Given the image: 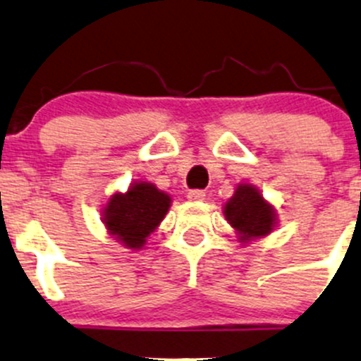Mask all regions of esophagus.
<instances>
[{"mask_svg":"<svg viewBox=\"0 0 361 361\" xmlns=\"http://www.w3.org/2000/svg\"><path fill=\"white\" fill-rule=\"evenodd\" d=\"M187 197L190 199V201H204V197H206V192H204V190H190V192H188Z\"/></svg>","mask_w":361,"mask_h":361,"instance_id":"34e87169","label":"esophagus"}]
</instances>
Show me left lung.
Here are the masks:
<instances>
[{
    "mask_svg": "<svg viewBox=\"0 0 361 361\" xmlns=\"http://www.w3.org/2000/svg\"><path fill=\"white\" fill-rule=\"evenodd\" d=\"M224 213L243 243L271 234L276 224L274 209L253 185H239L234 197L225 204Z\"/></svg>",
    "mask_w": 361,
    "mask_h": 361,
    "instance_id": "8db88e82",
    "label": "left lung"
}]
</instances>
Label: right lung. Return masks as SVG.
<instances>
[{
  "label": "right lung",
  "instance_id": "obj_1",
  "mask_svg": "<svg viewBox=\"0 0 361 361\" xmlns=\"http://www.w3.org/2000/svg\"><path fill=\"white\" fill-rule=\"evenodd\" d=\"M171 206L169 195L155 185L134 183L126 194H115L104 209V224L127 248L140 250L157 228Z\"/></svg>",
  "mask_w": 361,
  "mask_h": 361
}]
</instances>
